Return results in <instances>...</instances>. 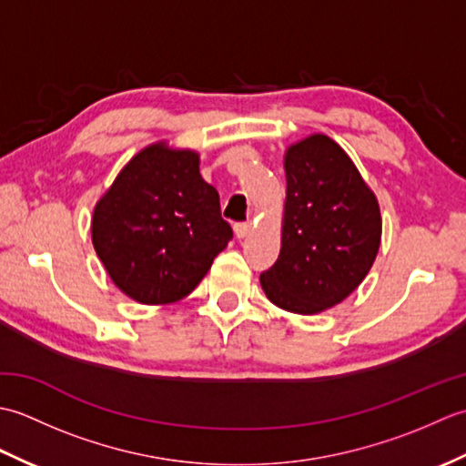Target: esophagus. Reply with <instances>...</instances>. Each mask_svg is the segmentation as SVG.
<instances>
[{
  "label": "esophagus",
  "instance_id": "esophagus-1",
  "mask_svg": "<svg viewBox=\"0 0 466 466\" xmlns=\"http://www.w3.org/2000/svg\"><path fill=\"white\" fill-rule=\"evenodd\" d=\"M250 230H252V224H250V222H238V224H234L236 238H246V236L250 234Z\"/></svg>",
  "mask_w": 466,
  "mask_h": 466
}]
</instances>
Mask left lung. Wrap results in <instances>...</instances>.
Listing matches in <instances>:
<instances>
[{
	"label": "left lung",
	"mask_w": 466,
	"mask_h": 466,
	"mask_svg": "<svg viewBox=\"0 0 466 466\" xmlns=\"http://www.w3.org/2000/svg\"><path fill=\"white\" fill-rule=\"evenodd\" d=\"M284 170L282 248L260 284L279 309L316 314L342 302L369 274L380 246V210L329 136L290 146Z\"/></svg>",
	"instance_id": "1"
}]
</instances>
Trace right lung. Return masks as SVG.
<instances>
[{
    "mask_svg": "<svg viewBox=\"0 0 466 466\" xmlns=\"http://www.w3.org/2000/svg\"><path fill=\"white\" fill-rule=\"evenodd\" d=\"M190 150L136 154L96 204L92 242L114 284L142 304L190 294L232 240L220 196Z\"/></svg>",
    "mask_w": 466,
    "mask_h": 466,
    "instance_id": "1",
    "label": "right lung"
}]
</instances>
